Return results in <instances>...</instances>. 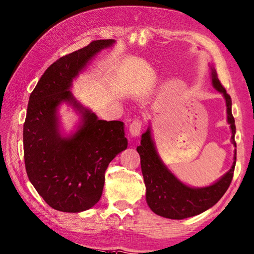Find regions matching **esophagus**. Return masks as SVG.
Here are the masks:
<instances>
[{"label": "esophagus", "mask_w": 254, "mask_h": 254, "mask_svg": "<svg viewBox=\"0 0 254 254\" xmlns=\"http://www.w3.org/2000/svg\"><path fill=\"white\" fill-rule=\"evenodd\" d=\"M128 131H129V134H131L133 137H136V136H138L140 131H141V121L138 120V119L134 120L131 123V125H129Z\"/></svg>", "instance_id": "34e87169"}]
</instances>
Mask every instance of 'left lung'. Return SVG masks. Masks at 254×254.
I'll list each match as a JSON object with an SVG mask.
<instances>
[{"mask_svg": "<svg viewBox=\"0 0 254 254\" xmlns=\"http://www.w3.org/2000/svg\"><path fill=\"white\" fill-rule=\"evenodd\" d=\"M212 86L222 93L226 103L227 122L232 129L231 140L236 147L235 120L232 115V100L226 90L218 79L216 69L211 67ZM140 155L141 173L146 186V199L150 209L161 217L181 220L196 216L216 205L223 196L232 183L234 168L236 164V149L234 152V162L231 170L217 183L209 187L192 188L181 183L164 165L155 150L151 137L150 127L141 135L140 146L137 147Z\"/></svg>", "mask_w": 254, "mask_h": 254, "instance_id": "left-lung-1", "label": "left lung"}]
</instances>
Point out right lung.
Wrapping results in <instances>:
<instances>
[{
	"label": "right lung",
	"instance_id": "1",
	"mask_svg": "<svg viewBox=\"0 0 254 254\" xmlns=\"http://www.w3.org/2000/svg\"><path fill=\"white\" fill-rule=\"evenodd\" d=\"M114 40H99L60 58L45 70L32 91L23 125L24 163L28 177L56 210L80 212L102 196L105 172L127 147L121 121L100 120L69 91L75 77ZM68 102L82 115L77 131L61 135L57 107Z\"/></svg>",
	"mask_w": 254,
	"mask_h": 254
}]
</instances>
